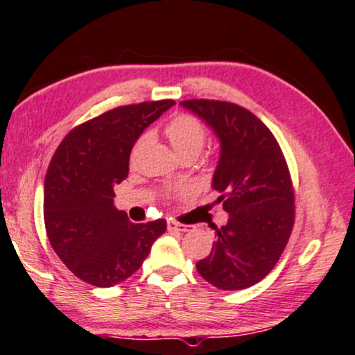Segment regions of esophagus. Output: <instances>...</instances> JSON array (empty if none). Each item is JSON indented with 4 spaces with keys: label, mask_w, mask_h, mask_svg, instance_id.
<instances>
[{
    "label": "esophagus",
    "mask_w": 355,
    "mask_h": 355,
    "mask_svg": "<svg viewBox=\"0 0 355 355\" xmlns=\"http://www.w3.org/2000/svg\"><path fill=\"white\" fill-rule=\"evenodd\" d=\"M168 229L169 230H178V232H187V230H189V227L179 224V222H176V220H168Z\"/></svg>",
    "instance_id": "34e87169"
}]
</instances>
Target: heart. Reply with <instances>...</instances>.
<instances>
[{"label": "heart", "mask_w": 355, "mask_h": 355, "mask_svg": "<svg viewBox=\"0 0 355 355\" xmlns=\"http://www.w3.org/2000/svg\"><path fill=\"white\" fill-rule=\"evenodd\" d=\"M164 135L168 137L171 146L179 156H198L207 141V131L196 116L181 113L168 121L164 126ZM144 138L139 139V143Z\"/></svg>", "instance_id": "obj_1"}]
</instances>
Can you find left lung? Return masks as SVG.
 <instances>
[{
  "mask_svg": "<svg viewBox=\"0 0 355 355\" xmlns=\"http://www.w3.org/2000/svg\"><path fill=\"white\" fill-rule=\"evenodd\" d=\"M220 141L212 187L229 222L216 227L211 255L196 263L205 282L243 290L273 270L295 225V191L282 148L260 118L220 100H184Z\"/></svg>",
  "mask_w": 355,
  "mask_h": 355,
  "instance_id": "8db88e82",
  "label": "left lung"
}]
</instances>
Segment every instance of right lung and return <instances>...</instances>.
<instances>
[{
	"label": "right lung",
	"mask_w": 355,
	"mask_h": 355,
	"mask_svg": "<svg viewBox=\"0 0 355 355\" xmlns=\"http://www.w3.org/2000/svg\"><path fill=\"white\" fill-rule=\"evenodd\" d=\"M174 105L157 100L123 105L76 126L59 144L44 181L49 242L82 282L108 288L143 265L166 220L133 224L113 205V186L128 176L139 135Z\"/></svg>",
	"instance_id": "1"
}]
</instances>
